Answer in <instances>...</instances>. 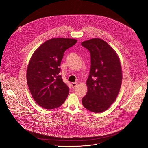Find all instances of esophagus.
I'll list each match as a JSON object with an SVG mask.
<instances>
[{"label":"esophagus","mask_w":148,"mask_h":148,"mask_svg":"<svg viewBox=\"0 0 148 148\" xmlns=\"http://www.w3.org/2000/svg\"><path fill=\"white\" fill-rule=\"evenodd\" d=\"M71 86L72 88H75L77 86V82H71Z\"/></svg>","instance_id":"obj_1"}]
</instances>
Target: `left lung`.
Returning a JSON list of instances; mask_svg holds the SVG:
<instances>
[{"mask_svg":"<svg viewBox=\"0 0 148 148\" xmlns=\"http://www.w3.org/2000/svg\"><path fill=\"white\" fill-rule=\"evenodd\" d=\"M81 45L91 56L88 91L82 103L91 112H102L113 103L119 92L122 79L120 61L115 50L102 39L92 38Z\"/></svg>","mask_w":148,"mask_h":148,"instance_id":"left-lung-1","label":"left lung"}]
</instances>
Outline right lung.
Instances as JSON below:
<instances>
[{
	"mask_svg": "<svg viewBox=\"0 0 148 148\" xmlns=\"http://www.w3.org/2000/svg\"><path fill=\"white\" fill-rule=\"evenodd\" d=\"M77 42L72 38H51L32 55L27 70V82L32 97L43 108H57L66 101L69 88L59 75L60 67L65 51Z\"/></svg>",
	"mask_w": 148,
	"mask_h": 148,
	"instance_id": "right-lung-1",
	"label": "right lung"
}]
</instances>
